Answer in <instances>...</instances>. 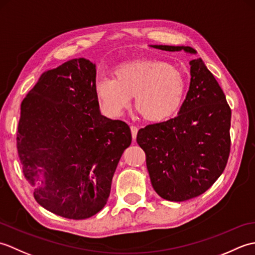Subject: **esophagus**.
I'll return each instance as SVG.
<instances>
[{
	"instance_id": "esophagus-1",
	"label": "esophagus",
	"mask_w": 255,
	"mask_h": 255,
	"mask_svg": "<svg viewBox=\"0 0 255 255\" xmlns=\"http://www.w3.org/2000/svg\"><path fill=\"white\" fill-rule=\"evenodd\" d=\"M130 130H131V136H132V139L136 140V137H137V132H138V127L136 126H130Z\"/></svg>"
}]
</instances>
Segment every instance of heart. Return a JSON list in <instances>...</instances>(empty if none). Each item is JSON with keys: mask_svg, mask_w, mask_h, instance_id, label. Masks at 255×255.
Listing matches in <instances>:
<instances>
[{"mask_svg": "<svg viewBox=\"0 0 255 255\" xmlns=\"http://www.w3.org/2000/svg\"><path fill=\"white\" fill-rule=\"evenodd\" d=\"M95 93L108 117H119L130 105L144 121L161 123L180 110L185 93V79L176 67L160 59L126 62L115 71V79L97 80Z\"/></svg>", "mask_w": 255, "mask_h": 255, "instance_id": "heart-1", "label": "heart"}]
</instances>
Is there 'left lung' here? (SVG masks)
<instances>
[{"mask_svg": "<svg viewBox=\"0 0 255 255\" xmlns=\"http://www.w3.org/2000/svg\"><path fill=\"white\" fill-rule=\"evenodd\" d=\"M152 47L196 53L192 47ZM189 64L191 83L178 115L148 125L137 134L154 191L171 202L207 191L224 172L230 153L231 110L224 91L202 59Z\"/></svg>", "mask_w": 255, "mask_h": 255, "instance_id": "1", "label": "left lung"}]
</instances>
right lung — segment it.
I'll return each instance as SVG.
<instances>
[{
  "instance_id": "1",
  "label": "right lung",
  "mask_w": 255,
  "mask_h": 255,
  "mask_svg": "<svg viewBox=\"0 0 255 255\" xmlns=\"http://www.w3.org/2000/svg\"><path fill=\"white\" fill-rule=\"evenodd\" d=\"M95 64L72 59L48 70L20 105L17 150L37 203L64 218H90L106 205L128 125L101 115ZM41 167V169H38Z\"/></svg>"
}]
</instances>
